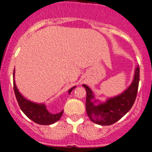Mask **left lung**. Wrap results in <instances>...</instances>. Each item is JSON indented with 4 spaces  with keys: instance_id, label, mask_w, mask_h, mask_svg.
<instances>
[{
    "instance_id": "1",
    "label": "left lung",
    "mask_w": 152,
    "mask_h": 152,
    "mask_svg": "<svg viewBox=\"0 0 152 152\" xmlns=\"http://www.w3.org/2000/svg\"><path fill=\"white\" fill-rule=\"evenodd\" d=\"M140 81V68L135 69L134 80L126 90L122 94L108 99L103 103L95 104L98 101L90 88L83 84L86 91V109L87 115L92 122L100 125H110L118 121L131 110L136 100Z\"/></svg>"
}]
</instances>
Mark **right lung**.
<instances>
[{
    "instance_id": "add662e5",
    "label": "right lung",
    "mask_w": 152,
    "mask_h": 152,
    "mask_svg": "<svg viewBox=\"0 0 152 152\" xmlns=\"http://www.w3.org/2000/svg\"><path fill=\"white\" fill-rule=\"evenodd\" d=\"M14 75H15V70L13 72V89L16 97L17 102L22 112L31 119L33 122L39 124V125H52L54 122L60 120L62 115L63 113V110L59 113L52 114L48 111L45 105L44 104H37L27 100L24 98L22 95L19 92L16 85H15V80H14ZM76 86H73L71 88L68 92L70 94Z\"/></svg>"
}]
</instances>
